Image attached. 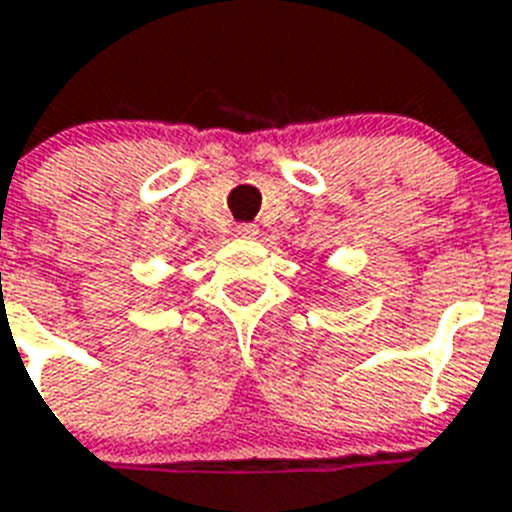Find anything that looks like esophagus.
<instances>
[{
  "mask_svg": "<svg viewBox=\"0 0 512 512\" xmlns=\"http://www.w3.org/2000/svg\"><path fill=\"white\" fill-rule=\"evenodd\" d=\"M256 232H259V227L253 225V222H243V225L235 227V235H238V238H253Z\"/></svg>",
  "mask_w": 512,
  "mask_h": 512,
  "instance_id": "34e87169",
  "label": "esophagus"
}]
</instances>
